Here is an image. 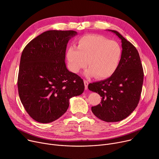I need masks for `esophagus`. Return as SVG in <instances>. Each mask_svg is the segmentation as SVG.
Wrapping results in <instances>:
<instances>
[{
    "instance_id": "1",
    "label": "esophagus",
    "mask_w": 159,
    "mask_h": 159,
    "mask_svg": "<svg viewBox=\"0 0 159 159\" xmlns=\"http://www.w3.org/2000/svg\"><path fill=\"white\" fill-rule=\"evenodd\" d=\"M84 86H85V89H88V84H89V82L88 80H84Z\"/></svg>"
}]
</instances>
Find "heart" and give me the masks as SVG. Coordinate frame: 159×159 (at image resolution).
<instances>
[{
  "label": "heart",
  "instance_id": "heart-1",
  "mask_svg": "<svg viewBox=\"0 0 159 159\" xmlns=\"http://www.w3.org/2000/svg\"><path fill=\"white\" fill-rule=\"evenodd\" d=\"M77 48L71 47L67 52L70 69L73 73L86 68L88 61L89 68L84 73L88 77L106 79L119 68L122 51L114 40L102 35H86L79 39Z\"/></svg>",
  "mask_w": 159,
  "mask_h": 159
}]
</instances>
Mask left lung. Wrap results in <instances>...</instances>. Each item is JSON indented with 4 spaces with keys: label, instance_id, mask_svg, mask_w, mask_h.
<instances>
[{
    "label": "left lung",
    "instance_id": "1",
    "mask_svg": "<svg viewBox=\"0 0 159 159\" xmlns=\"http://www.w3.org/2000/svg\"><path fill=\"white\" fill-rule=\"evenodd\" d=\"M122 43V53L119 66L111 76L91 83L88 89L102 97L101 104L91 107L93 113L102 120L119 122L135 110L140 101L144 71L136 48L115 30Z\"/></svg>",
    "mask_w": 159,
    "mask_h": 159
}]
</instances>
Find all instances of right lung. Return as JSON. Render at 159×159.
I'll list each match as a JSON object with an SVG mask.
<instances>
[{
  "instance_id": "right-lung-1",
  "label": "right lung",
  "mask_w": 159,
  "mask_h": 159,
  "mask_svg": "<svg viewBox=\"0 0 159 159\" xmlns=\"http://www.w3.org/2000/svg\"><path fill=\"white\" fill-rule=\"evenodd\" d=\"M77 32L49 30L31 40L23 49L17 86L20 101L31 117L40 123L60 118L69 100L84 90L83 80L69 71L64 62L69 40Z\"/></svg>"
}]
</instances>
